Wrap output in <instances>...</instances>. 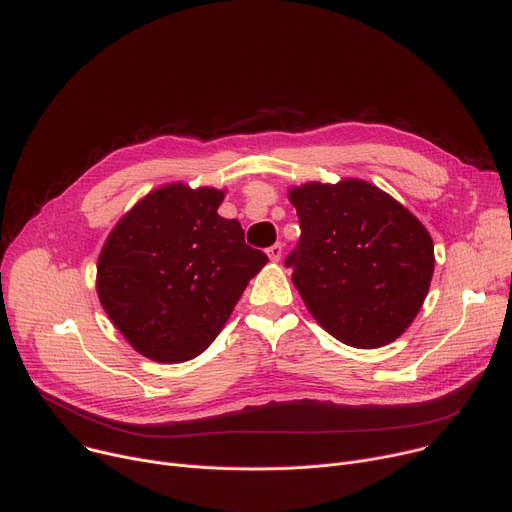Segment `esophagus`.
Wrapping results in <instances>:
<instances>
[{
	"instance_id": "obj_1",
	"label": "esophagus",
	"mask_w": 512,
	"mask_h": 512,
	"mask_svg": "<svg viewBox=\"0 0 512 512\" xmlns=\"http://www.w3.org/2000/svg\"><path fill=\"white\" fill-rule=\"evenodd\" d=\"M266 254H268V258L273 260V262H279V260H281V254H283V246H281V244L270 246V248H266Z\"/></svg>"
}]
</instances>
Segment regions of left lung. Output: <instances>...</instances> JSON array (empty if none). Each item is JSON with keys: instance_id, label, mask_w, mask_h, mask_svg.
Segmentation results:
<instances>
[{"instance_id": "1", "label": "left lung", "mask_w": 512, "mask_h": 512, "mask_svg": "<svg viewBox=\"0 0 512 512\" xmlns=\"http://www.w3.org/2000/svg\"><path fill=\"white\" fill-rule=\"evenodd\" d=\"M297 248L285 266L316 322L345 345L374 349L399 339L434 275V242L409 210L362 179L289 190Z\"/></svg>"}]
</instances>
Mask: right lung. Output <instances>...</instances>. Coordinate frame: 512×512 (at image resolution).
I'll list each match as a JSON object with an SVG mask.
<instances>
[{
    "label": "right lung",
    "mask_w": 512,
    "mask_h": 512,
    "mask_svg": "<svg viewBox=\"0 0 512 512\" xmlns=\"http://www.w3.org/2000/svg\"><path fill=\"white\" fill-rule=\"evenodd\" d=\"M225 192L169 184L126 213L101 250L97 293L128 343L179 364L217 339L266 254L217 208Z\"/></svg>",
    "instance_id": "obj_1"
}]
</instances>
